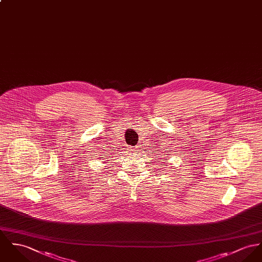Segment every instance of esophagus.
Here are the masks:
<instances>
[{"instance_id": "obj_1", "label": "esophagus", "mask_w": 262, "mask_h": 262, "mask_svg": "<svg viewBox=\"0 0 262 262\" xmlns=\"http://www.w3.org/2000/svg\"><path fill=\"white\" fill-rule=\"evenodd\" d=\"M132 151H133V152H134V153H135V152H136V151H137V149H136V148H135V149H133V150H132ZM136 153H137V152H136Z\"/></svg>"}]
</instances>
